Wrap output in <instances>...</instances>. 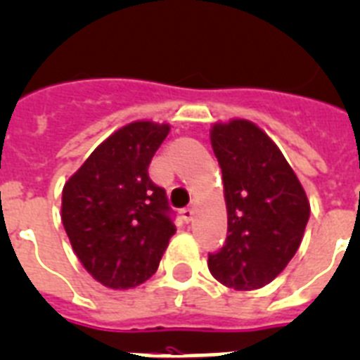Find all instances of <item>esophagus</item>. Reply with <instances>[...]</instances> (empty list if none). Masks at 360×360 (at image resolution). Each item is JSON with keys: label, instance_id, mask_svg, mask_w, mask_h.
Segmentation results:
<instances>
[{"label": "esophagus", "instance_id": "34e87169", "mask_svg": "<svg viewBox=\"0 0 360 360\" xmlns=\"http://www.w3.org/2000/svg\"><path fill=\"white\" fill-rule=\"evenodd\" d=\"M193 215H195V202H191V206H187L182 210V217L186 222H191Z\"/></svg>", "mask_w": 360, "mask_h": 360}]
</instances>
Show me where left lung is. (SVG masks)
<instances>
[{"label":"left lung","mask_w":360,"mask_h":360,"mask_svg":"<svg viewBox=\"0 0 360 360\" xmlns=\"http://www.w3.org/2000/svg\"><path fill=\"white\" fill-rule=\"evenodd\" d=\"M210 139L222 171L228 236L207 269L230 289H261L300 248L307 195L278 145L252 121L215 123Z\"/></svg>","instance_id":"left-lung-1"}]
</instances>
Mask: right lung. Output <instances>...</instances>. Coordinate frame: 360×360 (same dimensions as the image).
Masks as SVG:
<instances>
[{"label": "right lung", "instance_id": "add662e5", "mask_svg": "<svg viewBox=\"0 0 360 360\" xmlns=\"http://www.w3.org/2000/svg\"><path fill=\"white\" fill-rule=\"evenodd\" d=\"M169 130L153 121L124 124L64 184L62 224L73 252L108 289L147 281L176 231L165 189L148 178V163Z\"/></svg>", "mask_w": 360, "mask_h": 360}]
</instances>
